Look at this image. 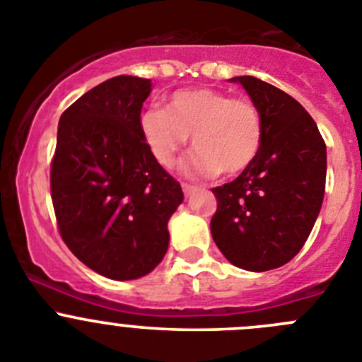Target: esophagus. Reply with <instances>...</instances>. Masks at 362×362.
<instances>
[{"label": "esophagus", "instance_id": "esophagus-1", "mask_svg": "<svg viewBox=\"0 0 362 362\" xmlns=\"http://www.w3.org/2000/svg\"><path fill=\"white\" fill-rule=\"evenodd\" d=\"M181 187H183V192H185V195H192V194H194L195 190H197V188H195V187H192V185H187V183H183V185H181Z\"/></svg>", "mask_w": 362, "mask_h": 362}]
</instances>
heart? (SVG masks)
I'll return each instance as SVG.
<instances>
[{
	"label": "heart",
	"instance_id": "1",
	"mask_svg": "<svg viewBox=\"0 0 362 362\" xmlns=\"http://www.w3.org/2000/svg\"><path fill=\"white\" fill-rule=\"evenodd\" d=\"M140 129L165 168L175 163L192 136L197 151L185 163L192 177L240 174L251 167L262 145V118L253 102L210 88L174 93L167 109L151 107L141 115Z\"/></svg>",
	"mask_w": 362,
	"mask_h": 362
}]
</instances>
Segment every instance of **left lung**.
I'll use <instances>...</instances> for the list:
<instances>
[{"label":"left lung","mask_w":362,"mask_h":362,"mask_svg":"<svg viewBox=\"0 0 362 362\" xmlns=\"http://www.w3.org/2000/svg\"><path fill=\"white\" fill-rule=\"evenodd\" d=\"M262 118L251 167L214 188L210 230L221 253L240 269L281 267L303 247L325 195L327 147L313 116L287 93L255 77H233Z\"/></svg>","instance_id":"obj_1"}]
</instances>
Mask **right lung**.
<instances>
[{"instance_id": "obj_1", "label": "right lung", "mask_w": 362, "mask_h": 362, "mask_svg": "<svg viewBox=\"0 0 362 362\" xmlns=\"http://www.w3.org/2000/svg\"><path fill=\"white\" fill-rule=\"evenodd\" d=\"M148 78L118 75L73 102L59 120L52 201L62 240L95 273L136 280L163 260L168 221L183 203L140 129Z\"/></svg>"}]
</instances>
